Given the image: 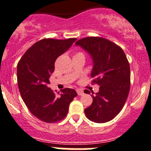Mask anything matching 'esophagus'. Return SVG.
Returning <instances> with one entry per match:
<instances>
[{"mask_svg": "<svg viewBox=\"0 0 151 151\" xmlns=\"http://www.w3.org/2000/svg\"><path fill=\"white\" fill-rule=\"evenodd\" d=\"M76 91H77V94H78V95H82V94H84L83 90H82V89H77Z\"/></svg>", "mask_w": 151, "mask_h": 151, "instance_id": "esophagus-1", "label": "esophagus"}]
</instances>
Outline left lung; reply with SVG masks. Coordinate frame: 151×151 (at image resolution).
<instances>
[{
  "instance_id": "obj_1",
  "label": "left lung",
  "mask_w": 151,
  "mask_h": 151,
  "mask_svg": "<svg viewBox=\"0 0 151 151\" xmlns=\"http://www.w3.org/2000/svg\"><path fill=\"white\" fill-rule=\"evenodd\" d=\"M87 51L93 62L91 76L100 86L92 92L93 102L85 109L89 120L104 123L112 120L122 110L130 89V66L125 53L116 44L106 38L88 37L76 42ZM90 94L88 90L84 91Z\"/></svg>"
}]
</instances>
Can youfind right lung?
Segmentation results:
<instances>
[{
  "label": "right lung",
  "mask_w": 151,
  "mask_h": 151,
  "mask_svg": "<svg viewBox=\"0 0 151 151\" xmlns=\"http://www.w3.org/2000/svg\"><path fill=\"white\" fill-rule=\"evenodd\" d=\"M76 40L38 41L28 49L17 64V82L22 100L29 111L45 122H59L65 118L69 104L77 96L74 89L64 88L56 95L47 87L56 60L69 50Z\"/></svg>",
  "instance_id": "add662e5"
}]
</instances>
